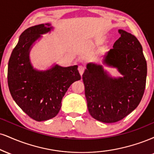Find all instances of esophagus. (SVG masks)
<instances>
[{
  "mask_svg": "<svg viewBox=\"0 0 154 154\" xmlns=\"http://www.w3.org/2000/svg\"><path fill=\"white\" fill-rule=\"evenodd\" d=\"M78 70H79V74H80V75L82 76V74L84 73V72H85V66H82V65L79 66H78Z\"/></svg>",
  "mask_w": 154,
  "mask_h": 154,
  "instance_id": "esophagus-1",
  "label": "esophagus"
}]
</instances>
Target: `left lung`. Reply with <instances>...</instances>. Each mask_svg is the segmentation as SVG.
I'll return each instance as SVG.
<instances>
[{
    "label": "left lung",
    "instance_id": "obj_1",
    "mask_svg": "<svg viewBox=\"0 0 154 154\" xmlns=\"http://www.w3.org/2000/svg\"><path fill=\"white\" fill-rule=\"evenodd\" d=\"M120 37L105 54L103 64L116 68L112 77L103 65L88 63L82 75L90 116L103 123H116L138 107L146 88L147 64L141 44L133 34L120 29Z\"/></svg>",
    "mask_w": 154,
    "mask_h": 154
}]
</instances>
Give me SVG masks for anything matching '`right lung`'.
<instances>
[{"instance_id":"add662e5","label":"right lung","mask_w":154,"mask_h":154,"mask_svg":"<svg viewBox=\"0 0 154 154\" xmlns=\"http://www.w3.org/2000/svg\"><path fill=\"white\" fill-rule=\"evenodd\" d=\"M50 23L28 28L21 34L13 50L8 66V85L16 104L29 117L44 121L57 116L68 88L81 76L77 65L67 67L54 64L47 70H38L31 63L29 54L42 35L51 32Z\"/></svg>"}]
</instances>
